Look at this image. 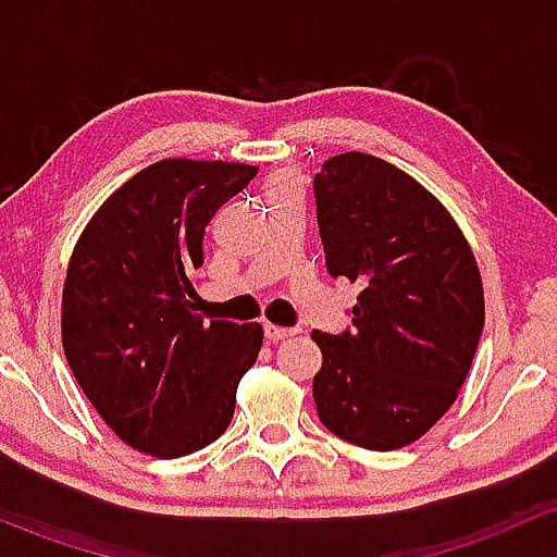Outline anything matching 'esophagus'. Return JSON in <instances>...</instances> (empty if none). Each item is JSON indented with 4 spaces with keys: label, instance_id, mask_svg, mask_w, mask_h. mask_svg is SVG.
Here are the masks:
<instances>
[{
    "label": "esophagus",
    "instance_id": "esophagus-1",
    "mask_svg": "<svg viewBox=\"0 0 557 557\" xmlns=\"http://www.w3.org/2000/svg\"><path fill=\"white\" fill-rule=\"evenodd\" d=\"M296 331L294 329H283V325H274V323H263V336H267L269 345H277V342L288 339V336H294Z\"/></svg>",
    "mask_w": 557,
    "mask_h": 557
}]
</instances>
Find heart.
I'll use <instances>...</instances> for the list:
<instances>
[{"mask_svg":"<svg viewBox=\"0 0 557 557\" xmlns=\"http://www.w3.org/2000/svg\"><path fill=\"white\" fill-rule=\"evenodd\" d=\"M272 185H296V183H294V177H288V174H283V177L274 180Z\"/></svg>","mask_w":557,"mask_h":557,"instance_id":"b5f03b06","label":"heart"}]
</instances>
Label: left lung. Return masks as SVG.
Returning a JSON list of instances; mask_svg holds the SVG:
<instances>
[{
	"instance_id": "8db88e82",
	"label": "left lung",
	"mask_w": 557,
	"mask_h": 557,
	"mask_svg": "<svg viewBox=\"0 0 557 557\" xmlns=\"http://www.w3.org/2000/svg\"><path fill=\"white\" fill-rule=\"evenodd\" d=\"M325 267L361 285L352 331H312L320 423L350 445L398 450L458 398L485 325L474 252L447 207L398 166L342 153L314 174Z\"/></svg>"
}]
</instances>
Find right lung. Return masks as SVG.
<instances>
[{
    "label": "right lung",
    "instance_id": "right-lung-1",
    "mask_svg": "<svg viewBox=\"0 0 557 557\" xmlns=\"http://www.w3.org/2000/svg\"><path fill=\"white\" fill-rule=\"evenodd\" d=\"M256 172L234 161H156L94 212L72 250L61 299L66 361L134 450L183 458L232 423L263 329L196 314L190 274L205 263L210 218Z\"/></svg>",
    "mask_w": 557,
    "mask_h": 557
}]
</instances>
